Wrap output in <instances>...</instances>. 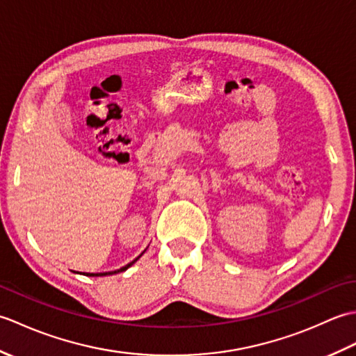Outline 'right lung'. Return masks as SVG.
<instances>
[{"mask_svg":"<svg viewBox=\"0 0 356 356\" xmlns=\"http://www.w3.org/2000/svg\"><path fill=\"white\" fill-rule=\"evenodd\" d=\"M140 255H142V254H140ZM140 255H139V257H140ZM139 257H138V259H139ZM138 259H136V260H138ZM136 260H133L131 263H128V264H127V266H124V268H120V269H118V270H113V272H102V274H87V275H96V277H97V275H111V274H118V272H122V270H125V269H128V268H130V266H131V264H133V263H134Z\"/></svg>","mask_w":356,"mask_h":356,"instance_id":"add662e5","label":"right lung"}]
</instances>
